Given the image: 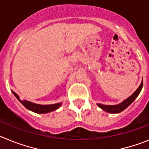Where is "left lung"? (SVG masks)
Masks as SVG:
<instances>
[{
    "mask_svg": "<svg viewBox=\"0 0 149 149\" xmlns=\"http://www.w3.org/2000/svg\"><path fill=\"white\" fill-rule=\"evenodd\" d=\"M143 82H142V83L140 84V85L139 86V88L136 90L135 92L132 94L130 97H128L127 99H126L125 100L121 103L120 104H118V105H114V106H108V105H103V104H97L98 107H100V108L103 109V110L106 111L107 112H109V113H119V112H122L123 110H125L127 107H128L130 104H131L133 102H134V100L137 97V96L139 95V94L140 93L141 90H142V88H143Z\"/></svg>",
    "mask_w": 149,
    "mask_h": 149,
    "instance_id": "8db88e82",
    "label": "left lung"
}]
</instances>
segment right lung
<instances>
[{
    "instance_id": "right-lung-1",
    "label": "right lung",
    "mask_w": 149,
    "mask_h": 149,
    "mask_svg": "<svg viewBox=\"0 0 149 149\" xmlns=\"http://www.w3.org/2000/svg\"><path fill=\"white\" fill-rule=\"evenodd\" d=\"M13 94L17 98L22 104L24 106L25 108H27L29 110L34 112L36 113H47V112H52V111L56 110L57 109H58L61 107V103H56V104H52V105H40V104H36V103H31V102L28 101V100H21L19 99V97L16 93L13 92Z\"/></svg>"
}]
</instances>
